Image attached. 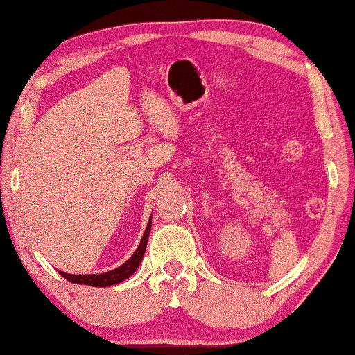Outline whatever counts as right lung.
Masks as SVG:
<instances>
[{"label": "right lung", "instance_id": "1", "mask_svg": "<svg viewBox=\"0 0 355 355\" xmlns=\"http://www.w3.org/2000/svg\"><path fill=\"white\" fill-rule=\"evenodd\" d=\"M150 225L152 222L149 220L146 232L143 234V239H141L136 252L127 261H125L122 266H119V268L103 272V275H68V272H63V271H60V275H62L67 281L73 282V284H85V286H94V287H107V286L119 284V282L125 281L127 277L132 276L136 270H138L141 260H143V255L146 252L147 239H149V233H150Z\"/></svg>", "mask_w": 355, "mask_h": 355}]
</instances>
